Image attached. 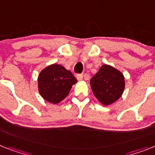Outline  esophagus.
<instances>
[{"label": "esophagus", "instance_id": "34e87169", "mask_svg": "<svg viewBox=\"0 0 155 155\" xmlns=\"http://www.w3.org/2000/svg\"><path fill=\"white\" fill-rule=\"evenodd\" d=\"M84 78V74H78L77 75V80H82Z\"/></svg>", "mask_w": 155, "mask_h": 155}]
</instances>
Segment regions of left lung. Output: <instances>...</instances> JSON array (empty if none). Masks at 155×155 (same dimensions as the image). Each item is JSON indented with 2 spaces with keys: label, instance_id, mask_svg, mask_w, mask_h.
<instances>
[{
  "label": "left lung",
  "instance_id": "obj_1",
  "mask_svg": "<svg viewBox=\"0 0 155 155\" xmlns=\"http://www.w3.org/2000/svg\"><path fill=\"white\" fill-rule=\"evenodd\" d=\"M124 85L123 74L107 64L102 65L91 80L94 94L105 106L119 99L124 91Z\"/></svg>",
  "mask_w": 155,
  "mask_h": 155
}]
</instances>
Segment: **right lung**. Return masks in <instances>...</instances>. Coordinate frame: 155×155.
Returning a JSON list of instances; mask_svg holds the SVG:
<instances>
[{"label": "right lung", "mask_w": 155, "mask_h": 155, "mask_svg": "<svg viewBox=\"0 0 155 155\" xmlns=\"http://www.w3.org/2000/svg\"><path fill=\"white\" fill-rule=\"evenodd\" d=\"M38 81L41 97L47 102L57 104L65 98L77 80L71 71L54 64L40 72Z\"/></svg>", "instance_id": "add662e5"}]
</instances>
